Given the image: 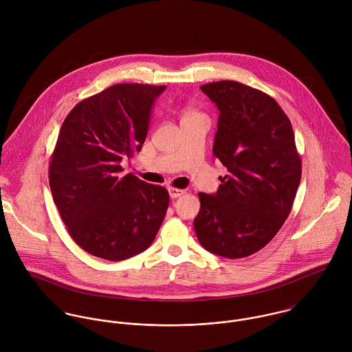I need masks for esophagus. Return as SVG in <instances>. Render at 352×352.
<instances>
[{
    "instance_id": "1",
    "label": "esophagus",
    "mask_w": 352,
    "mask_h": 352,
    "mask_svg": "<svg viewBox=\"0 0 352 352\" xmlns=\"http://www.w3.org/2000/svg\"><path fill=\"white\" fill-rule=\"evenodd\" d=\"M168 191H169V197H170L172 199H176V198H179V197H182V195H184V194H186V191H184V190L173 188V187H169V188H168Z\"/></svg>"
}]
</instances>
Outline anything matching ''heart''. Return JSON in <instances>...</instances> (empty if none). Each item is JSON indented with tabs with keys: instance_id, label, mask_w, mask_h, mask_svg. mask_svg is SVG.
Returning a JSON list of instances; mask_svg holds the SVG:
<instances>
[{
	"instance_id": "obj_1",
	"label": "heart",
	"mask_w": 352,
	"mask_h": 352,
	"mask_svg": "<svg viewBox=\"0 0 352 352\" xmlns=\"http://www.w3.org/2000/svg\"><path fill=\"white\" fill-rule=\"evenodd\" d=\"M198 115H199L198 112H195V111L190 109V111H187V112H186V116H184V118H191V116H198Z\"/></svg>"
}]
</instances>
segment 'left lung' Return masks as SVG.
<instances>
[{
  "label": "left lung",
  "instance_id": "left-lung-1",
  "mask_svg": "<svg viewBox=\"0 0 352 352\" xmlns=\"http://www.w3.org/2000/svg\"><path fill=\"white\" fill-rule=\"evenodd\" d=\"M219 109L214 155L226 166L217 194L199 192L194 228L201 247L241 258L264 248L289 217L301 157L287 115L267 94L237 81L204 84Z\"/></svg>",
  "mask_w": 352,
  "mask_h": 352
}]
</instances>
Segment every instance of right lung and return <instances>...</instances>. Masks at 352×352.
Returning <instances> with one entry per match:
<instances>
[{
    "instance_id": "right-lung-1",
    "label": "right lung",
    "mask_w": 352,
    "mask_h": 352,
    "mask_svg": "<svg viewBox=\"0 0 352 352\" xmlns=\"http://www.w3.org/2000/svg\"><path fill=\"white\" fill-rule=\"evenodd\" d=\"M165 85L116 84L80 101L62 123L49 166L51 194L70 237L96 257L120 261L148 250L169 194L123 175L141 151Z\"/></svg>"
}]
</instances>
